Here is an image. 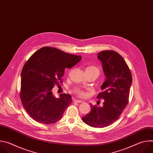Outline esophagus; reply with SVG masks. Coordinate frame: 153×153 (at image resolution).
Returning a JSON list of instances; mask_svg holds the SVG:
<instances>
[{"mask_svg":"<svg viewBox=\"0 0 153 153\" xmlns=\"http://www.w3.org/2000/svg\"><path fill=\"white\" fill-rule=\"evenodd\" d=\"M74 102H77V103H82V100H74Z\"/></svg>","mask_w":153,"mask_h":153,"instance_id":"obj_1","label":"esophagus"}]
</instances>
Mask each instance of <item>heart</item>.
<instances>
[{"instance_id": "heart-1", "label": "heart", "mask_w": 153, "mask_h": 153, "mask_svg": "<svg viewBox=\"0 0 153 153\" xmlns=\"http://www.w3.org/2000/svg\"><path fill=\"white\" fill-rule=\"evenodd\" d=\"M86 71H88V72H90V73H97L98 75L99 74V70L95 66H93V65H91V66H88L86 68V70H85ZM73 92L77 96H79V97H85L87 95V92L80 88H79V87H76V88H74L73 90Z\"/></svg>"}]
</instances>
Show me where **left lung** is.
I'll return each instance as SVG.
<instances>
[{"label":"left lung","mask_w":153,"mask_h":153,"mask_svg":"<svg viewBox=\"0 0 153 153\" xmlns=\"http://www.w3.org/2000/svg\"><path fill=\"white\" fill-rule=\"evenodd\" d=\"M106 76L101 86L103 92L97 98L103 99V106L91 104V110L82 117L88 125L103 128L114 122L128 103L132 75L124 59L114 51H102L97 54Z\"/></svg>","instance_id":"8db88e82"}]
</instances>
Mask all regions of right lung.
I'll use <instances>...</instances> for the list:
<instances>
[{
	"label": "right lung",
	"instance_id": "add662e5",
	"mask_svg": "<svg viewBox=\"0 0 153 153\" xmlns=\"http://www.w3.org/2000/svg\"><path fill=\"white\" fill-rule=\"evenodd\" d=\"M82 59L80 56L57 48L43 47L25 63L21 73L20 97L26 111L34 120L43 124L59 121L73 101L70 94H53L55 84L62 82L65 68H71Z\"/></svg>",
	"mask_w": 153,
	"mask_h": 153
}]
</instances>
